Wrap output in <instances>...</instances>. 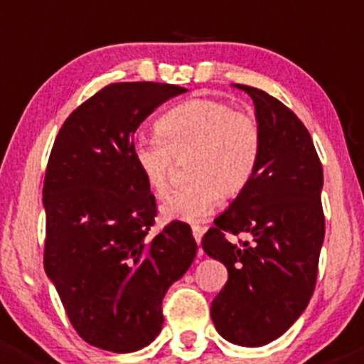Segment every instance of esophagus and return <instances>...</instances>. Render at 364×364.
I'll list each match as a JSON object with an SVG mask.
<instances>
[{
    "instance_id": "obj_1",
    "label": "esophagus",
    "mask_w": 364,
    "mask_h": 364,
    "mask_svg": "<svg viewBox=\"0 0 364 364\" xmlns=\"http://www.w3.org/2000/svg\"><path fill=\"white\" fill-rule=\"evenodd\" d=\"M203 233H205V228H203V226H198V224H193L192 235H193V239H196V242H198V244H201ZM199 253H201V250H199Z\"/></svg>"
}]
</instances>
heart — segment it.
<instances>
[{
  "label": "heart",
  "instance_id": "heart-1",
  "mask_svg": "<svg viewBox=\"0 0 364 364\" xmlns=\"http://www.w3.org/2000/svg\"><path fill=\"white\" fill-rule=\"evenodd\" d=\"M158 134L132 147L138 171L156 196L171 186L178 159H186L190 181L166 198L161 215L201 223L226 196H235L253 178L260 158V129L250 113L226 102L192 98L176 105L156 124Z\"/></svg>",
  "mask_w": 364,
  "mask_h": 364
}]
</instances>
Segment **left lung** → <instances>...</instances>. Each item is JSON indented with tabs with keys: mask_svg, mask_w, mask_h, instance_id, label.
Instances as JSON below:
<instances>
[{
	"mask_svg": "<svg viewBox=\"0 0 364 364\" xmlns=\"http://www.w3.org/2000/svg\"><path fill=\"white\" fill-rule=\"evenodd\" d=\"M235 87L255 104L260 158L201 244L228 269L210 311L217 332L235 345L262 346L300 318L314 293L325 237L323 168L311 134L289 107L257 87ZM226 232L252 239L237 247Z\"/></svg>",
	"mask_w": 364,
	"mask_h": 364,
	"instance_id": "8db88e82",
	"label": "left lung"
}]
</instances>
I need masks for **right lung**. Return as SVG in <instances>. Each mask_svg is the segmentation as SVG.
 <instances>
[{"mask_svg":"<svg viewBox=\"0 0 364 364\" xmlns=\"http://www.w3.org/2000/svg\"><path fill=\"white\" fill-rule=\"evenodd\" d=\"M185 91L109 84L66 118L50 154L44 271L75 331L102 350L127 354L154 341L163 296L198 253L181 220L152 235L156 199L132 158L136 129Z\"/></svg>","mask_w":364,"mask_h":364,"instance_id":"obj_1","label":"right lung"}]
</instances>
